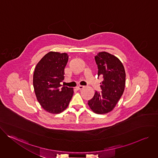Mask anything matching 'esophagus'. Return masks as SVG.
<instances>
[{"label":"esophagus","mask_w":158,"mask_h":158,"mask_svg":"<svg viewBox=\"0 0 158 158\" xmlns=\"http://www.w3.org/2000/svg\"><path fill=\"white\" fill-rule=\"evenodd\" d=\"M84 85H77V89H78V90H81V89H82L83 88H84Z\"/></svg>","instance_id":"esophagus-1"}]
</instances>
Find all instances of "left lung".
Wrapping results in <instances>:
<instances>
[{
    "label": "left lung",
    "instance_id": "left-lung-1",
    "mask_svg": "<svg viewBox=\"0 0 158 158\" xmlns=\"http://www.w3.org/2000/svg\"><path fill=\"white\" fill-rule=\"evenodd\" d=\"M98 75L103 77L101 93L96 91L88 105L96 114H103L113 110L122 96L126 84V73L123 64L115 56L107 52H99L95 56Z\"/></svg>",
    "mask_w": 158,
    "mask_h": 158
}]
</instances>
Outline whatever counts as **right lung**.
Instances as JSON below:
<instances>
[{
	"mask_svg": "<svg viewBox=\"0 0 158 158\" xmlns=\"http://www.w3.org/2000/svg\"><path fill=\"white\" fill-rule=\"evenodd\" d=\"M69 59L67 53L49 52L37 64L33 75V85L40 106L52 114H59L68 106L74 90L60 87L64 69Z\"/></svg>",
	"mask_w": 158,
	"mask_h": 158,
	"instance_id": "1",
	"label": "right lung"
}]
</instances>
